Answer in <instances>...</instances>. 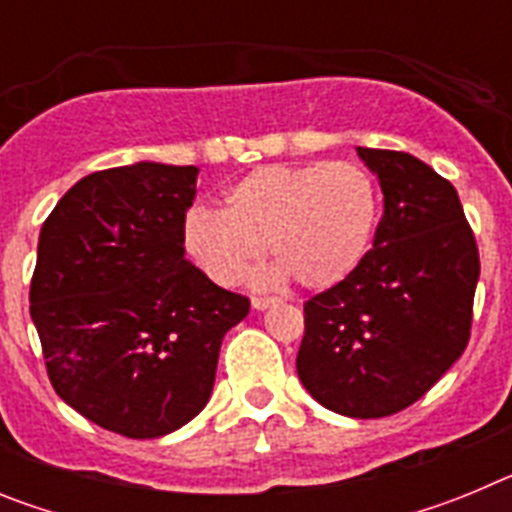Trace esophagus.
Returning <instances> with one entry per match:
<instances>
[{
    "label": "esophagus",
    "mask_w": 512,
    "mask_h": 512,
    "mask_svg": "<svg viewBox=\"0 0 512 512\" xmlns=\"http://www.w3.org/2000/svg\"><path fill=\"white\" fill-rule=\"evenodd\" d=\"M274 302H277V297H253L251 305L253 310H266V307H271Z\"/></svg>",
    "instance_id": "obj_1"
}]
</instances>
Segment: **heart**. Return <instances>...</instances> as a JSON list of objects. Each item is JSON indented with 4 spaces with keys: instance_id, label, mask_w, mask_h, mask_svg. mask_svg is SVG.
Listing matches in <instances>:
<instances>
[{
    "instance_id": "b5f03b06",
    "label": "heart",
    "mask_w": 512,
    "mask_h": 512,
    "mask_svg": "<svg viewBox=\"0 0 512 512\" xmlns=\"http://www.w3.org/2000/svg\"><path fill=\"white\" fill-rule=\"evenodd\" d=\"M379 192L351 161L269 164L225 192L220 210H192L184 246L212 282L233 287L259 264L264 246L277 277L330 289L351 277L372 246Z\"/></svg>"
}]
</instances>
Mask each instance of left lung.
I'll use <instances>...</instances> for the list:
<instances>
[{
  "label": "left lung",
  "instance_id": "left-lung-1",
  "mask_svg": "<svg viewBox=\"0 0 512 512\" xmlns=\"http://www.w3.org/2000/svg\"><path fill=\"white\" fill-rule=\"evenodd\" d=\"M384 215L351 277L305 302L297 374L346 418L400 413L464 354L479 253L459 194L420 158L356 148Z\"/></svg>",
  "mask_w": 512,
  "mask_h": 512
}]
</instances>
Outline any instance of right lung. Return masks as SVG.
Here are the masks:
<instances>
[{
  "label": "right lung",
  "instance_id": "1",
  "mask_svg": "<svg viewBox=\"0 0 512 512\" xmlns=\"http://www.w3.org/2000/svg\"><path fill=\"white\" fill-rule=\"evenodd\" d=\"M197 166L94 171L40 228L30 318L53 390L107 431L161 438L200 415L251 302L184 256Z\"/></svg>",
  "mask_w": 512,
  "mask_h": 512
}]
</instances>
